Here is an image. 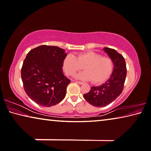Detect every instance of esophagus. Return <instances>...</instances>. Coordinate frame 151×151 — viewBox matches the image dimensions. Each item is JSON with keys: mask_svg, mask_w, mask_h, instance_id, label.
<instances>
[{"mask_svg": "<svg viewBox=\"0 0 151 151\" xmlns=\"http://www.w3.org/2000/svg\"><path fill=\"white\" fill-rule=\"evenodd\" d=\"M76 83H79V84H83V82H80V81H76Z\"/></svg>", "mask_w": 151, "mask_h": 151, "instance_id": "34e87169", "label": "esophagus"}]
</instances>
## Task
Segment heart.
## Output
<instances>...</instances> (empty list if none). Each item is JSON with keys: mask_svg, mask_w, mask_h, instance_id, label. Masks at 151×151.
<instances>
[{"mask_svg": "<svg viewBox=\"0 0 151 151\" xmlns=\"http://www.w3.org/2000/svg\"><path fill=\"white\" fill-rule=\"evenodd\" d=\"M67 75L73 76L83 69L86 71L76 76V78L83 80H92L96 84L105 82L111 77L114 63L110 57H103L100 53L89 51L80 53L77 57L68 55L63 63Z\"/></svg>", "mask_w": 151, "mask_h": 151, "instance_id": "b5f03b06", "label": "heart"}]
</instances>
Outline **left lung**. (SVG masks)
Masks as SVG:
<instances>
[{"label": "left lung", "mask_w": 151, "mask_h": 151, "mask_svg": "<svg viewBox=\"0 0 151 151\" xmlns=\"http://www.w3.org/2000/svg\"><path fill=\"white\" fill-rule=\"evenodd\" d=\"M105 51L113 60V71L109 79L99 86H92L83 98L90 105L103 107L114 101L123 91L126 80L127 69L124 57L115 49L105 47Z\"/></svg>", "instance_id": "left-lung-1"}]
</instances>
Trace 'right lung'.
<instances>
[{"mask_svg":"<svg viewBox=\"0 0 151 151\" xmlns=\"http://www.w3.org/2000/svg\"><path fill=\"white\" fill-rule=\"evenodd\" d=\"M64 49L42 45L27 53L21 76L24 88L30 99L39 105L51 106L65 98L70 80L63 73Z\"/></svg>","mask_w":151,"mask_h":151,"instance_id":"add662e5","label":"right lung"}]
</instances>
